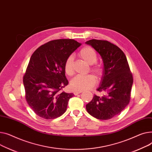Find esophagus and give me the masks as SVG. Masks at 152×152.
<instances>
[{"instance_id": "esophagus-1", "label": "esophagus", "mask_w": 152, "mask_h": 152, "mask_svg": "<svg viewBox=\"0 0 152 152\" xmlns=\"http://www.w3.org/2000/svg\"><path fill=\"white\" fill-rule=\"evenodd\" d=\"M82 93V91H74V95L77 96V95H78V94H80V93Z\"/></svg>"}]
</instances>
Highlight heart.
<instances>
[{"instance_id":"obj_1","label":"heart","mask_w":152,"mask_h":152,"mask_svg":"<svg viewBox=\"0 0 152 152\" xmlns=\"http://www.w3.org/2000/svg\"><path fill=\"white\" fill-rule=\"evenodd\" d=\"M79 56L88 64L92 65L90 68L97 78H101L104 74V67L101 64H96L97 56L94 50L90 46L83 47L78 53ZM74 61L72 55L69 56L64 62V70L69 76H72L74 74ZM96 84V79L92 75H78L72 80L70 86L75 91H83L93 88Z\"/></svg>"}]
</instances>
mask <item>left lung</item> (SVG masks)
I'll list each match as a JSON object with an SVG mask.
<instances>
[{"instance_id":"1","label":"left lung","mask_w":152,"mask_h":152,"mask_svg":"<svg viewBox=\"0 0 152 152\" xmlns=\"http://www.w3.org/2000/svg\"><path fill=\"white\" fill-rule=\"evenodd\" d=\"M99 53L104 62V74L97 91L86 105L87 112L99 120H109L120 113L129 102L133 77L126 57L117 45L107 40L92 39L86 42Z\"/></svg>"}]
</instances>
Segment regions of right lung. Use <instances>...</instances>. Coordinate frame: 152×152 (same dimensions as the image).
Returning a JSON list of instances; mask_svg holds the SVG:
<instances>
[{"mask_svg": "<svg viewBox=\"0 0 152 152\" xmlns=\"http://www.w3.org/2000/svg\"><path fill=\"white\" fill-rule=\"evenodd\" d=\"M80 45L74 39H57L45 43L32 55L23 77L26 100L40 117L51 120L63 114L73 93L61 91L69 82L66 58Z\"/></svg>", "mask_w": 152, "mask_h": 152, "instance_id": "right-lung-1", "label": "right lung"}]
</instances>
